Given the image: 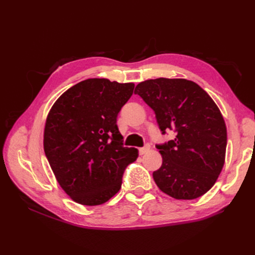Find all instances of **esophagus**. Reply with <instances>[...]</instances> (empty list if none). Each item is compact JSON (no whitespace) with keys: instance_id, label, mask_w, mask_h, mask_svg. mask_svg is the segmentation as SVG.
<instances>
[{"instance_id":"1","label":"esophagus","mask_w":255,"mask_h":255,"mask_svg":"<svg viewBox=\"0 0 255 255\" xmlns=\"http://www.w3.org/2000/svg\"><path fill=\"white\" fill-rule=\"evenodd\" d=\"M149 151H150V144H145L143 148L139 149V154H140V155H143V154L148 153Z\"/></svg>"}]
</instances>
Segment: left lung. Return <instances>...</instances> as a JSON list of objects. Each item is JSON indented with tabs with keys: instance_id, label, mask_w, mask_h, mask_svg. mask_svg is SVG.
<instances>
[{
	"instance_id": "1",
	"label": "left lung",
	"mask_w": 255,
	"mask_h": 255,
	"mask_svg": "<svg viewBox=\"0 0 255 255\" xmlns=\"http://www.w3.org/2000/svg\"><path fill=\"white\" fill-rule=\"evenodd\" d=\"M135 95L155 113L163 134L175 132L173 140L157 145L163 164L153 179L158 188L177 200L206 194L222 170L227 149L226 122L214 100L185 79L146 80Z\"/></svg>"
}]
</instances>
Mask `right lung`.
<instances>
[{
    "mask_svg": "<svg viewBox=\"0 0 255 255\" xmlns=\"http://www.w3.org/2000/svg\"><path fill=\"white\" fill-rule=\"evenodd\" d=\"M134 83L88 79L69 88L45 120L43 149L58 184L74 202L96 206L121 188L126 167L138 150L123 146L117 127Z\"/></svg>",
    "mask_w": 255,
    "mask_h": 255,
    "instance_id": "1",
    "label": "right lung"
}]
</instances>
